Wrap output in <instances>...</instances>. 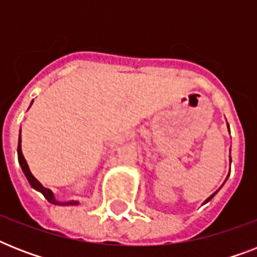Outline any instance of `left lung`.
Masks as SVG:
<instances>
[{
	"instance_id": "1",
	"label": "left lung",
	"mask_w": 257,
	"mask_h": 257,
	"mask_svg": "<svg viewBox=\"0 0 257 257\" xmlns=\"http://www.w3.org/2000/svg\"><path fill=\"white\" fill-rule=\"evenodd\" d=\"M216 192H217V191H216ZM216 192H215V193H213V195H211V196H209V197H208V199H207V200H205V203H207V201H209V200H211V199H212V197H213V196H215V195H216Z\"/></svg>"
}]
</instances>
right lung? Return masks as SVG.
<instances>
[{"label": "right lung", "instance_id": "right-lung-1", "mask_svg": "<svg viewBox=\"0 0 257 257\" xmlns=\"http://www.w3.org/2000/svg\"><path fill=\"white\" fill-rule=\"evenodd\" d=\"M17 153H18V163H20V165H21L22 172L25 173L26 179H28L29 184L34 188V189H37V191L41 192L42 195H44V197H45V199L48 200L49 203L56 204V205H74V204H77V201H68V203H61V201H57V200L54 199L53 192L50 191V189H48V188L42 187L41 184H40V181H37V179H36V177H34L32 173H30L29 167H28V164H26L25 159H24V156H22V152H21V136H20V139H18Z\"/></svg>", "mask_w": 257, "mask_h": 257}]
</instances>
